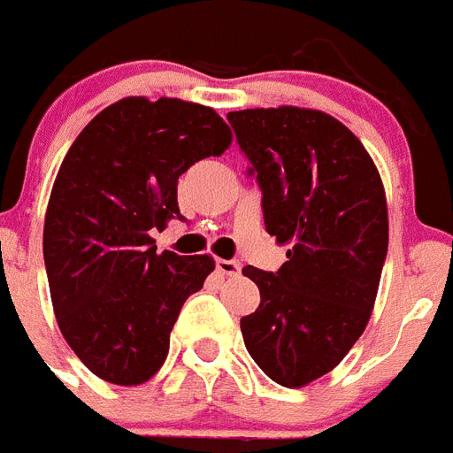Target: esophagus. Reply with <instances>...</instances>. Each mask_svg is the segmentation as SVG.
I'll return each mask as SVG.
<instances>
[{"label": "esophagus", "instance_id": "esophagus-1", "mask_svg": "<svg viewBox=\"0 0 453 453\" xmlns=\"http://www.w3.org/2000/svg\"><path fill=\"white\" fill-rule=\"evenodd\" d=\"M216 269H219L223 276H237L242 265L237 260H216Z\"/></svg>", "mask_w": 453, "mask_h": 453}]
</instances>
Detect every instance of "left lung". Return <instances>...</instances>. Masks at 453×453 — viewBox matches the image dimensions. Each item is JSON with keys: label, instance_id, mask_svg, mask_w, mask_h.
I'll list each match as a JSON object with an SVG mask.
<instances>
[{"label": "left lung", "instance_id": "left-lung-1", "mask_svg": "<svg viewBox=\"0 0 453 453\" xmlns=\"http://www.w3.org/2000/svg\"><path fill=\"white\" fill-rule=\"evenodd\" d=\"M262 191L267 233L288 244L279 272L244 267L260 290L242 318L253 362L283 387L341 364L373 313L389 244L385 186L355 133L320 110L227 112Z\"/></svg>", "mask_w": 453, "mask_h": 453}]
</instances>
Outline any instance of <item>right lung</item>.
<instances>
[{
	"instance_id": "right-lung-1",
	"label": "right lung",
	"mask_w": 453,
	"mask_h": 453,
	"mask_svg": "<svg viewBox=\"0 0 453 453\" xmlns=\"http://www.w3.org/2000/svg\"><path fill=\"white\" fill-rule=\"evenodd\" d=\"M230 142L207 105L128 96L64 156L45 211V272L62 336L105 382L142 385L163 366L181 306L214 272L211 256L156 253L151 233L184 219L181 174Z\"/></svg>"
}]
</instances>
